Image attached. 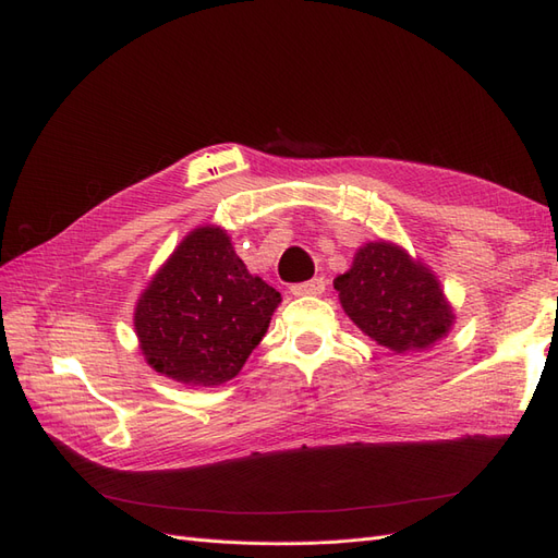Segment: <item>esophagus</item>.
<instances>
[{
    "label": "esophagus",
    "instance_id": "34e87169",
    "mask_svg": "<svg viewBox=\"0 0 558 558\" xmlns=\"http://www.w3.org/2000/svg\"><path fill=\"white\" fill-rule=\"evenodd\" d=\"M326 291V279L324 277H314L310 281H302L291 286V293L293 295H320Z\"/></svg>",
    "mask_w": 558,
    "mask_h": 558
}]
</instances>
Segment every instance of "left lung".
Masks as SVG:
<instances>
[{"mask_svg":"<svg viewBox=\"0 0 558 558\" xmlns=\"http://www.w3.org/2000/svg\"><path fill=\"white\" fill-rule=\"evenodd\" d=\"M332 286L353 324L402 356L435 347L453 326L440 279L393 242H365Z\"/></svg>","mask_w":558,"mask_h":558,"instance_id":"8db88e82","label":"left lung"}]
</instances>
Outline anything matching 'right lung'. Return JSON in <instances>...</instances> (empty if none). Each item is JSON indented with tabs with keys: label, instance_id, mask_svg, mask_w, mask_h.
<instances>
[{
	"label": "right lung",
	"instance_id": "obj_1",
	"mask_svg": "<svg viewBox=\"0 0 558 558\" xmlns=\"http://www.w3.org/2000/svg\"><path fill=\"white\" fill-rule=\"evenodd\" d=\"M279 302L221 226H199L150 277L132 320L156 373L185 386H218L240 375Z\"/></svg>",
	"mask_w": 558,
	"mask_h": 558
}]
</instances>
